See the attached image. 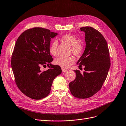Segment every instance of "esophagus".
<instances>
[{
  "instance_id": "34e87169",
  "label": "esophagus",
  "mask_w": 126,
  "mask_h": 126,
  "mask_svg": "<svg viewBox=\"0 0 126 126\" xmlns=\"http://www.w3.org/2000/svg\"><path fill=\"white\" fill-rule=\"evenodd\" d=\"M62 72H65L67 71V70H66V69H63V68L62 69Z\"/></svg>"
}]
</instances>
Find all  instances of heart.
I'll use <instances>...</instances> for the list:
<instances>
[{
	"label": "heart",
	"mask_w": 126,
	"mask_h": 126,
	"mask_svg": "<svg viewBox=\"0 0 126 126\" xmlns=\"http://www.w3.org/2000/svg\"><path fill=\"white\" fill-rule=\"evenodd\" d=\"M61 40L70 46L71 52L76 56H80L83 50V45L82 43L78 42V39L75 36L70 34L64 35L61 38ZM58 43L57 40L52 41L49 47L50 54L55 57L58 55ZM75 62L73 57H59L55 60V63L63 68H68Z\"/></svg>",
	"instance_id": "heart-1"
}]
</instances>
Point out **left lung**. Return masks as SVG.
<instances>
[{
	"label": "left lung",
	"instance_id": "1",
	"mask_svg": "<svg viewBox=\"0 0 126 126\" xmlns=\"http://www.w3.org/2000/svg\"><path fill=\"white\" fill-rule=\"evenodd\" d=\"M85 32V48L77 62L84 66L85 71L74 70L75 80L69 84L71 94L79 98H87L101 89L107 78L110 61L107 43L98 31L90 26L80 28Z\"/></svg>",
	"mask_w": 126,
	"mask_h": 126
}]
</instances>
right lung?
Returning <instances> with one entry per match:
<instances>
[{
	"label": "right lung",
	"mask_w": 126,
	"mask_h": 126,
	"mask_svg": "<svg viewBox=\"0 0 126 126\" xmlns=\"http://www.w3.org/2000/svg\"><path fill=\"white\" fill-rule=\"evenodd\" d=\"M58 34L41 28L25 31L16 42L12 56L11 66L18 88L27 96L41 100L47 96L52 82L61 74V67L52 65L49 51L51 39ZM49 69L43 72L41 65Z\"/></svg>",
	"instance_id": "obj_1"
}]
</instances>
